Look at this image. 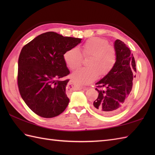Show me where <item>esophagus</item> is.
<instances>
[{"label": "esophagus", "mask_w": 155, "mask_h": 155, "mask_svg": "<svg viewBox=\"0 0 155 155\" xmlns=\"http://www.w3.org/2000/svg\"><path fill=\"white\" fill-rule=\"evenodd\" d=\"M71 84L73 85V86H74V87L78 88V89H82V88H84V87H83V86H81V85L78 84L77 83H76V81H71Z\"/></svg>", "instance_id": "obj_1"}]
</instances>
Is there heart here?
Masks as SVG:
<instances>
[{
  "label": "heart",
  "instance_id": "1",
  "mask_svg": "<svg viewBox=\"0 0 155 155\" xmlns=\"http://www.w3.org/2000/svg\"><path fill=\"white\" fill-rule=\"evenodd\" d=\"M90 57L88 67L78 69L72 75L79 84H88L94 81L98 75L103 77L113 70L117 61L116 49L109 45L104 38L93 37L88 39L82 45V53L77 47H72L64 52V60L68 67L74 71L81 67L83 57Z\"/></svg>",
  "mask_w": 155,
  "mask_h": 155
}]
</instances>
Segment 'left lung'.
<instances>
[{"label": "left lung", "mask_w": 155, "mask_h": 155, "mask_svg": "<svg viewBox=\"0 0 155 155\" xmlns=\"http://www.w3.org/2000/svg\"><path fill=\"white\" fill-rule=\"evenodd\" d=\"M114 48L117 54L116 64L96 83L98 96L93 102L94 110L105 116L114 114L125 107L136 77L135 60L130 48L118 39L114 42Z\"/></svg>", "instance_id": "1"}]
</instances>
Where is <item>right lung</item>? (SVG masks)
<instances>
[{
	"mask_svg": "<svg viewBox=\"0 0 155 155\" xmlns=\"http://www.w3.org/2000/svg\"><path fill=\"white\" fill-rule=\"evenodd\" d=\"M81 38L47 32L22 47L18 62L17 83L25 103L38 116L52 118L61 114L69 103L66 88L70 71L63 55Z\"/></svg>",
	"mask_w": 155,
	"mask_h": 155,
	"instance_id": "1",
	"label": "right lung"
}]
</instances>
